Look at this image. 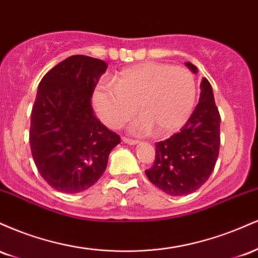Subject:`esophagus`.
Wrapping results in <instances>:
<instances>
[{"mask_svg":"<svg viewBox=\"0 0 258 258\" xmlns=\"http://www.w3.org/2000/svg\"><path fill=\"white\" fill-rule=\"evenodd\" d=\"M122 141L127 144H131V146H135V144H138L139 141L137 139H132V138H127V137H122Z\"/></svg>","mask_w":258,"mask_h":258,"instance_id":"obj_1","label":"esophagus"}]
</instances>
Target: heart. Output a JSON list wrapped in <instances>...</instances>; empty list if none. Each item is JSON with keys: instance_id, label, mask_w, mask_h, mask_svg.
<instances>
[{"instance_id": "heart-1", "label": "heart", "mask_w": 258, "mask_h": 258, "mask_svg": "<svg viewBox=\"0 0 258 258\" xmlns=\"http://www.w3.org/2000/svg\"><path fill=\"white\" fill-rule=\"evenodd\" d=\"M197 99L193 74L183 67L148 61L122 70L114 85L100 82L93 92V103L106 126L119 128L135 114L130 126L136 135L158 136L177 132L190 117Z\"/></svg>"}]
</instances>
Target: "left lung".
Returning a JSON list of instances; mask_svg holds the SVG:
<instances>
[{
    "label": "left lung",
    "mask_w": 258,
    "mask_h": 258,
    "mask_svg": "<svg viewBox=\"0 0 258 258\" xmlns=\"http://www.w3.org/2000/svg\"><path fill=\"white\" fill-rule=\"evenodd\" d=\"M185 65L197 73L195 65L189 61ZM200 88L193 114L178 133L155 143V160L146 170L154 185L173 197L199 189L211 176L220 153V111L207 79H203Z\"/></svg>",
    "instance_id": "left-lung-1"
}]
</instances>
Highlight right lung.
<instances>
[{
    "label": "right lung",
    "instance_id": "obj_1",
    "mask_svg": "<svg viewBox=\"0 0 258 258\" xmlns=\"http://www.w3.org/2000/svg\"><path fill=\"white\" fill-rule=\"evenodd\" d=\"M108 64L72 55L41 80L31 110L29 141L42 178L55 190L80 193L104 173L120 136L93 114L91 98Z\"/></svg>",
    "mask_w": 258,
    "mask_h": 258
}]
</instances>
